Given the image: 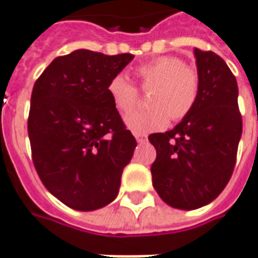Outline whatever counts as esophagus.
<instances>
[{
    "label": "esophagus",
    "instance_id": "obj_1",
    "mask_svg": "<svg viewBox=\"0 0 258 258\" xmlns=\"http://www.w3.org/2000/svg\"><path fill=\"white\" fill-rule=\"evenodd\" d=\"M135 140H137L138 144H144V142H147V135L135 134Z\"/></svg>",
    "mask_w": 258,
    "mask_h": 258
}]
</instances>
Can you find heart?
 Masks as SVG:
<instances>
[{"mask_svg":"<svg viewBox=\"0 0 258 258\" xmlns=\"http://www.w3.org/2000/svg\"><path fill=\"white\" fill-rule=\"evenodd\" d=\"M144 88H152L147 110L131 111L124 123L134 134H149L166 128L169 117L179 121L197 103L201 88L200 74L176 55H160L137 68ZM107 93L120 113H127L137 103L138 91L124 74H116L107 84Z\"/></svg>","mask_w":258,"mask_h":258,"instance_id":"heart-1","label":"heart"}]
</instances>
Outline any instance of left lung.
I'll return each mask as SVG.
<instances>
[{"label": "left lung", "instance_id": "1", "mask_svg": "<svg viewBox=\"0 0 258 258\" xmlns=\"http://www.w3.org/2000/svg\"><path fill=\"white\" fill-rule=\"evenodd\" d=\"M201 79L194 109L176 127L151 134L156 149L152 184L173 208L197 210L228 184L242 137L237 82L226 62L212 51L194 48Z\"/></svg>", "mask_w": 258, "mask_h": 258}]
</instances>
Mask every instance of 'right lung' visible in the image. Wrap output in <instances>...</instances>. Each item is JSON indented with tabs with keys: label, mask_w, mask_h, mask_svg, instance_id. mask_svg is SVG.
Returning a JSON list of instances; mask_svg holds the SVG:
<instances>
[{
	"label": "right lung",
	"mask_w": 258,
	"mask_h": 258,
	"mask_svg": "<svg viewBox=\"0 0 258 258\" xmlns=\"http://www.w3.org/2000/svg\"><path fill=\"white\" fill-rule=\"evenodd\" d=\"M133 58L75 50L54 58L33 86L28 133L36 172L73 210L110 204L134 155V135L107 93L111 77Z\"/></svg>",
	"instance_id": "1"
}]
</instances>
